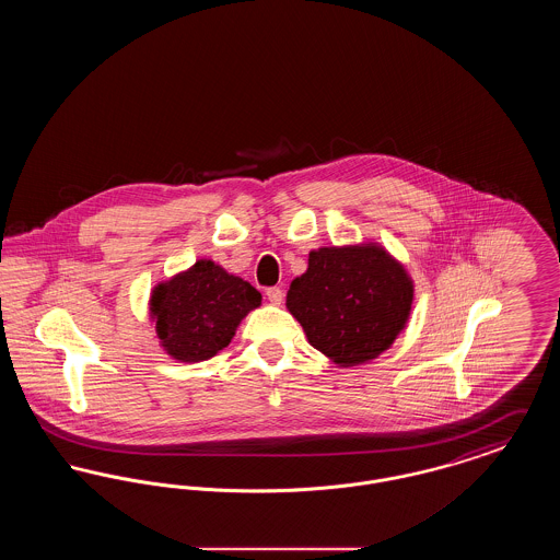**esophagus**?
<instances>
[{
  "label": "esophagus",
  "instance_id": "34e87169",
  "mask_svg": "<svg viewBox=\"0 0 560 560\" xmlns=\"http://www.w3.org/2000/svg\"><path fill=\"white\" fill-rule=\"evenodd\" d=\"M267 298L270 304H275V306H279L281 302H283V290H279V288H268Z\"/></svg>",
  "mask_w": 560,
  "mask_h": 560
}]
</instances>
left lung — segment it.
Masks as SVG:
<instances>
[{
	"mask_svg": "<svg viewBox=\"0 0 560 560\" xmlns=\"http://www.w3.org/2000/svg\"><path fill=\"white\" fill-rule=\"evenodd\" d=\"M288 311L311 347L340 368H354L393 347L405 329L413 281L397 258L368 241L319 247L288 292Z\"/></svg>",
	"mask_w": 560,
	"mask_h": 560,
	"instance_id": "obj_1",
	"label": "left lung"
}]
</instances>
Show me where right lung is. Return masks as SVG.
<instances>
[{
    "instance_id": "1",
    "label": "right lung",
    "mask_w": 560,
    "mask_h": 560,
    "mask_svg": "<svg viewBox=\"0 0 560 560\" xmlns=\"http://www.w3.org/2000/svg\"><path fill=\"white\" fill-rule=\"evenodd\" d=\"M260 302L256 288L203 258L158 283L149 311L163 350L180 363H199L229 347L243 317Z\"/></svg>"
}]
</instances>
